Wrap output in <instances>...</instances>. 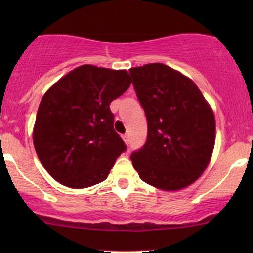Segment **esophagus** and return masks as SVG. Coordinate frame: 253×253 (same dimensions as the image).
<instances>
[{
	"instance_id": "34e87169",
	"label": "esophagus",
	"mask_w": 253,
	"mask_h": 253,
	"mask_svg": "<svg viewBox=\"0 0 253 253\" xmlns=\"http://www.w3.org/2000/svg\"><path fill=\"white\" fill-rule=\"evenodd\" d=\"M123 140L124 141H126V144L127 145V144H129V141H130V137H129V134H123Z\"/></svg>"
}]
</instances>
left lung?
Instances as JSON below:
<instances>
[{
    "label": "left lung",
    "mask_w": 253,
    "mask_h": 253,
    "mask_svg": "<svg viewBox=\"0 0 253 253\" xmlns=\"http://www.w3.org/2000/svg\"><path fill=\"white\" fill-rule=\"evenodd\" d=\"M133 88L147 119V139L132 152L139 177L175 191L205 170L215 143L213 110L191 79L162 63L131 68Z\"/></svg>",
    "instance_id": "obj_1"
}]
</instances>
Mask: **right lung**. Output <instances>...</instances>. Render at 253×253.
<instances>
[{
  "label": "right lung",
  "mask_w": 253,
  "mask_h": 253,
  "mask_svg": "<svg viewBox=\"0 0 253 253\" xmlns=\"http://www.w3.org/2000/svg\"><path fill=\"white\" fill-rule=\"evenodd\" d=\"M130 84L126 70L85 64L44 93L34 124L33 144L55 181L84 189L108 177L117 157L126 150L114 130L109 105Z\"/></svg>",
  "instance_id": "1"
}]
</instances>
